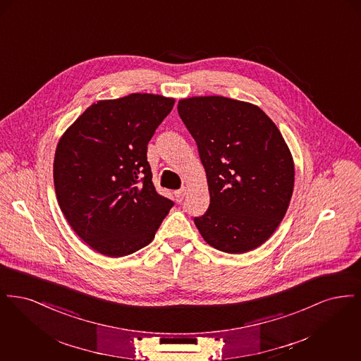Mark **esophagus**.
Returning a JSON list of instances; mask_svg holds the SVG:
<instances>
[{"mask_svg": "<svg viewBox=\"0 0 361 361\" xmlns=\"http://www.w3.org/2000/svg\"><path fill=\"white\" fill-rule=\"evenodd\" d=\"M184 196H185V188L178 189L174 192V199L177 203H181L184 200Z\"/></svg>", "mask_w": 361, "mask_h": 361, "instance_id": "34e87169", "label": "esophagus"}]
</instances>
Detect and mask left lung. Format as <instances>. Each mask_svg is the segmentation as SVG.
<instances>
[{"mask_svg": "<svg viewBox=\"0 0 361 361\" xmlns=\"http://www.w3.org/2000/svg\"><path fill=\"white\" fill-rule=\"evenodd\" d=\"M178 115L206 169L209 206L193 221L212 247L240 255L275 233L290 206L291 152L257 105L204 96L183 99Z\"/></svg>", "mask_w": 361, "mask_h": 361, "instance_id": "1", "label": "left lung"}]
</instances>
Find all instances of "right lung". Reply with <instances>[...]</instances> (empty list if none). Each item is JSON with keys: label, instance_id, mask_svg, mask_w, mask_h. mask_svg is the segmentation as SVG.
I'll list each match as a JSON object with an SVG mask.
<instances>
[{"label": "right lung", "instance_id": "obj_1", "mask_svg": "<svg viewBox=\"0 0 361 361\" xmlns=\"http://www.w3.org/2000/svg\"><path fill=\"white\" fill-rule=\"evenodd\" d=\"M174 99L133 93L92 104L58 142L54 185L75 234L108 257L154 240L172 208L152 181L147 145Z\"/></svg>", "mask_w": 361, "mask_h": 361}]
</instances>
